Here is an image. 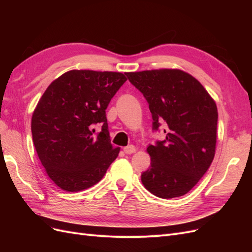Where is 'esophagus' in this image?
I'll use <instances>...</instances> for the list:
<instances>
[{"label": "esophagus", "mask_w": 252, "mask_h": 252, "mask_svg": "<svg viewBox=\"0 0 252 252\" xmlns=\"http://www.w3.org/2000/svg\"><path fill=\"white\" fill-rule=\"evenodd\" d=\"M136 148L133 146V145H129V146L124 147V152L126 155H131L133 152H135Z\"/></svg>", "instance_id": "1"}]
</instances>
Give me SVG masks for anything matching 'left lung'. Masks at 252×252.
Instances as JSON below:
<instances>
[{"instance_id":"obj_1","label":"left lung","mask_w":252,"mask_h":252,"mask_svg":"<svg viewBox=\"0 0 252 252\" xmlns=\"http://www.w3.org/2000/svg\"><path fill=\"white\" fill-rule=\"evenodd\" d=\"M149 104L152 130L162 122L166 139L147 148L150 167L141 175L148 191L162 199L186 194L210 167L216 154V102L192 75L179 69L127 72Z\"/></svg>"}]
</instances>
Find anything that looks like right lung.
I'll use <instances>...</instances> for the list:
<instances>
[{
    "label": "right lung",
    "mask_w": 252,
    "mask_h": 252,
    "mask_svg": "<svg viewBox=\"0 0 252 252\" xmlns=\"http://www.w3.org/2000/svg\"><path fill=\"white\" fill-rule=\"evenodd\" d=\"M127 81L111 71L70 70L53 81L32 119L36 154L61 189L78 192L100 182L120 148H113L106 108ZM101 125L94 134L93 126Z\"/></svg>",
    "instance_id": "right-lung-1"
}]
</instances>
